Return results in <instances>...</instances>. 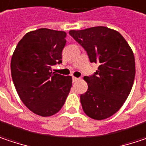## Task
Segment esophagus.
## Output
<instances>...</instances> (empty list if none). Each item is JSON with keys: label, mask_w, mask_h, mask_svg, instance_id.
<instances>
[{"label": "esophagus", "mask_w": 146, "mask_h": 146, "mask_svg": "<svg viewBox=\"0 0 146 146\" xmlns=\"http://www.w3.org/2000/svg\"><path fill=\"white\" fill-rule=\"evenodd\" d=\"M78 80H79V78H76V77H73V82L78 81Z\"/></svg>", "instance_id": "esophagus-1"}]
</instances>
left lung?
<instances>
[{"instance_id": "1", "label": "left lung", "mask_w": 146, "mask_h": 146, "mask_svg": "<svg viewBox=\"0 0 146 146\" xmlns=\"http://www.w3.org/2000/svg\"><path fill=\"white\" fill-rule=\"evenodd\" d=\"M69 35L86 50L91 63L99 64L92 76L84 77L88 88L80 96L83 111L95 120L108 118L122 107L132 88V50L119 32L104 26L70 30Z\"/></svg>"}]
</instances>
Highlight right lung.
Here are the masks:
<instances>
[{
    "mask_svg": "<svg viewBox=\"0 0 146 146\" xmlns=\"http://www.w3.org/2000/svg\"><path fill=\"white\" fill-rule=\"evenodd\" d=\"M64 31L42 28L27 33L14 51L11 70L23 103L41 116L54 115L64 106L72 87V77L52 72L62 63Z\"/></svg>",
    "mask_w": 146,
    "mask_h": 146,
    "instance_id": "1",
    "label": "right lung"
}]
</instances>
